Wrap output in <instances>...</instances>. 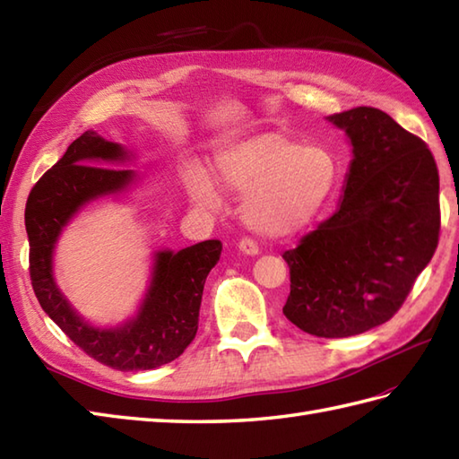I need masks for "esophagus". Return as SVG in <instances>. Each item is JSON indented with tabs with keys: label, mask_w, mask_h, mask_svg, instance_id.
I'll list each match as a JSON object with an SVG mask.
<instances>
[{
	"label": "esophagus",
	"mask_w": 459,
	"mask_h": 459,
	"mask_svg": "<svg viewBox=\"0 0 459 459\" xmlns=\"http://www.w3.org/2000/svg\"><path fill=\"white\" fill-rule=\"evenodd\" d=\"M238 250L242 252V255H247V256H256L258 255V247H256V242L255 240H250V238H242V240H238Z\"/></svg>",
	"instance_id": "34e87169"
}]
</instances>
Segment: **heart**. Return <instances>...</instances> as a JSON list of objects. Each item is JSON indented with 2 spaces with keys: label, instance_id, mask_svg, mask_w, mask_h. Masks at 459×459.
<instances>
[{
  "label": "heart",
  "instance_id": "heart-1",
  "mask_svg": "<svg viewBox=\"0 0 459 459\" xmlns=\"http://www.w3.org/2000/svg\"><path fill=\"white\" fill-rule=\"evenodd\" d=\"M214 181L242 195L240 219L262 237L281 238L307 229L339 183V163L324 145H301L280 134H262L230 143L212 160ZM199 165H189L183 185L195 207L221 204L217 185Z\"/></svg>",
  "mask_w": 459,
  "mask_h": 459
}]
</instances>
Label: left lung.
Listing matches in <instances>:
<instances>
[{
	"label": "left lung",
	"mask_w": 459,
	"mask_h": 459,
	"mask_svg": "<svg viewBox=\"0 0 459 459\" xmlns=\"http://www.w3.org/2000/svg\"><path fill=\"white\" fill-rule=\"evenodd\" d=\"M353 160L333 217L284 252V316L309 335L365 333L391 319L432 260L440 232V178L426 143L383 110L327 116Z\"/></svg>",
	"instance_id": "8db88e82"
}]
</instances>
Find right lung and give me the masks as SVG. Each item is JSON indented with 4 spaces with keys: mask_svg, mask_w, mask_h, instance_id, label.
<instances>
[{
    "mask_svg": "<svg viewBox=\"0 0 459 459\" xmlns=\"http://www.w3.org/2000/svg\"><path fill=\"white\" fill-rule=\"evenodd\" d=\"M134 161L135 153L126 145L94 130L84 132L29 193L25 229L29 272L45 314L99 363L150 370L178 359L197 335L203 286L221 258V240H203L178 252L155 250L138 311L118 325L84 319L55 278V248L66 224L96 201L128 197L140 173L120 165Z\"/></svg>",
    "mask_w": 459,
    "mask_h": 459,
    "instance_id": "add662e5",
    "label": "right lung"
}]
</instances>
